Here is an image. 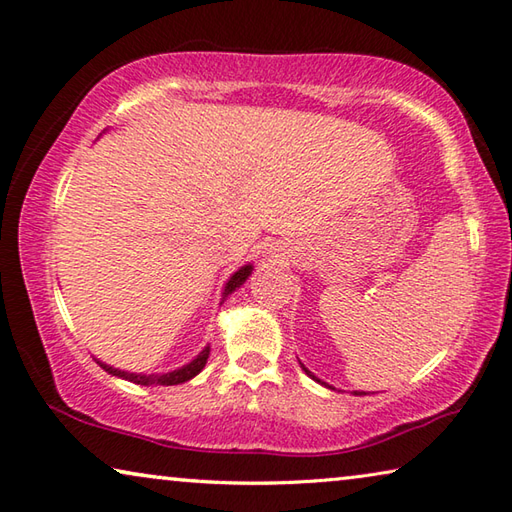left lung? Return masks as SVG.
<instances>
[{
	"label": "left lung",
	"mask_w": 512,
	"mask_h": 512,
	"mask_svg": "<svg viewBox=\"0 0 512 512\" xmlns=\"http://www.w3.org/2000/svg\"><path fill=\"white\" fill-rule=\"evenodd\" d=\"M302 368H304V364H302ZM304 370H306V368H304ZM306 375H310V373H308V370H306ZM310 377H313V379H315V375H310ZM317 382H319V379H317ZM355 395H366V393H355Z\"/></svg>",
	"instance_id": "obj_1"
}]
</instances>
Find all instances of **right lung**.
<instances>
[{
  "instance_id": "add662e5",
  "label": "right lung",
  "mask_w": 512,
  "mask_h": 512,
  "mask_svg": "<svg viewBox=\"0 0 512 512\" xmlns=\"http://www.w3.org/2000/svg\"><path fill=\"white\" fill-rule=\"evenodd\" d=\"M250 270H253V266H244L239 268L237 273L228 279V284L224 288V295H230L233 293L235 288L242 286L246 282V277L250 275ZM206 359H208V348H204L202 353L197 355V359H193L188 366L179 368V370H173V373H166V375H137V373H124V370H117L113 366H106L102 362H97L99 366H102L106 373L110 375H117L122 379H128V382L133 384H139V386H175V384H184L188 382V379H193L197 373H202V368L206 366Z\"/></svg>"
}]
</instances>
